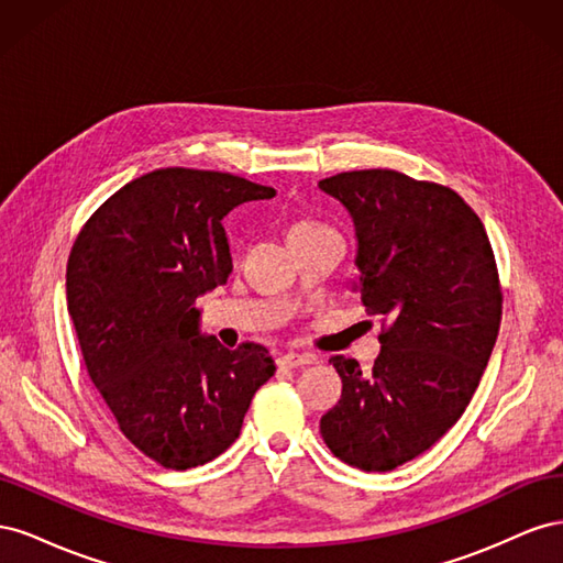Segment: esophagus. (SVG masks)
Returning a JSON list of instances; mask_svg holds the SVG:
<instances>
[{
    "label": "esophagus",
    "mask_w": 563,
    "mask_h": 563,
    "mask_svg": "<svg viewBox=\"0 0 563 563\" xmlns=\"http://www.w3.org/2000/svg\"><path fill=\"white\" fill-rule=\"evenodd\" d=\"M277 364H279V368H298V366L310 364V356L298 354V352H286L279 356Z\"/></svg>",
    "instance_id": "34e87169"
}]
</instances>
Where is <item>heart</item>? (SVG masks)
<instances>
[{"label":"heart","mask_w":563,"mask_h":563,"mask_svg":"<svg viewBox=\"0 0 563 563\" xmlns=\"http://www.w3.org/2000/svg\"><path fill=\"white\" fill-rule=\"evenodd\" d=\"M319 230H331L327 225H319L314 220H298L291 228V234H305V232H319Z\"/></svg>","instance_id":"heart-1"}]
</instances>
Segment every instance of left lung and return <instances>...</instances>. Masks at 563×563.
I'll use <instances>...</instances> for the list:
<instances>
[{
    "instance_id": "left-lung-1",
    "label": "left lung",
    "mask_w": 563,
    "mask_h": 563,
    "mask_svg": "<svg viewBox=\"0 0 563 563\" xmlns=\"http://www.w3.org/2000/svg\"><path fill=\"white\" fill-rule=\"evenodd\" d=\"M319 187L354 220L356 291L383 323L368 373L343 354L329 360L343 395L319 430L343 463L389 472L432 449L479 387L503 317L496 255L446 185L364 168Z\"/></svg>"
}]
</instances>
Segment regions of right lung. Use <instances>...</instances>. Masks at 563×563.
<instances>
[{
    "label": "right lung",
    "instance_id": "add662e5",
    "mask_svg": "<svg viewBox=\"0 0 563 563\" xmlns=\"http://www.w3.org/2000/svg\"><path fill=\"white\" fill-rule=\"evenodd\" d=\"M275 190L234 174L157 168L84 223L67 258V312L91 383L131 444L166 470L228 451L275 376L258 343L199 335L195 302L232 272L223 220Z\"/></svg>",
    "mask_w": 563,
    "mask_h": 563
}]
</instances>
